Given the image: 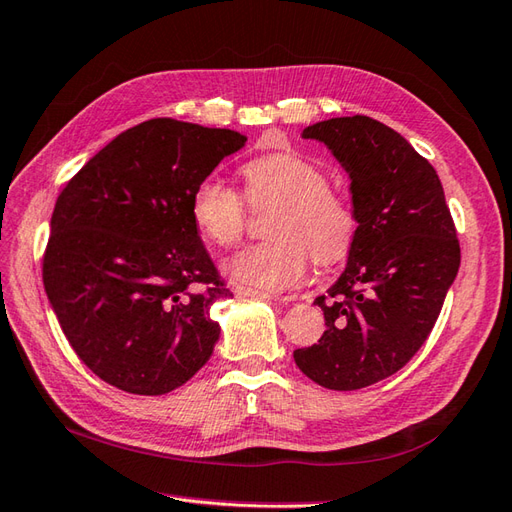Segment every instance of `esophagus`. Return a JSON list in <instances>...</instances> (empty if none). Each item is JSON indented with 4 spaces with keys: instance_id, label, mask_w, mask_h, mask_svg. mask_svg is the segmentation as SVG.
<instances>
[{
    "instance_id": "34e87169",
    "label": "esophagus",
    "mask_w": 512,
    "mask_h": 512,
    "mask_svg": "<svg viewBox=\"0 0 512 512\" xmlns=\"http://www.w3.org/2000/svg\"><path fill=\"white\" fill-rule=\"evenodd\" d=\"M235 294L237 296H255V299H270V301H292L294 296H275L264 290L257 288H248V285H235Z\"/></svg>"
}]
</instances>
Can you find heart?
Listing matches in <instances>:
<instances>
[{
    "instance_id": "b5f03b06",
    "label": "heart",
    "mask_w": 512,
    "mask_h": 512,
    "mask_svg": "<svg viewBox=\"0 0 512 512\" xmlns=\"http://www.w3.org/2000/svg\"><path fill=\"white\" fill-rule=\"evenodd\" d=\"M244 194L253 209L275 207L266 233L272 240L248 246L227 261V272L257 290H285L299 281L310 253L318 266L349 255L358 235V211L347 192L329 185L318 163L296 152H272L244 163ZM192 218L216 246H233L246 231L242 194L216 176L192 192Z\"/></svg>"
}]
</instances>
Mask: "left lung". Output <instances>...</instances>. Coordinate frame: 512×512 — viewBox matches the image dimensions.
Segmentation results:
<instances>
[{"label":"left lung","instance_id":"1","mask_svg":"<svg viewBox=\"0 0 512 512\" xmlns=\"http://www.w3.org/2000/svg\"><path fill=\"white\" fill-rule=\"evenodd\" d=\"M303 137L349 172L358 235L340 279L316 299L325 334L294 362L318 386L358 390L397 373L430 336L460 268L456 224L432 163L390 126L334 117Z\"/></svg>","mask_w":512,"mask_h":512}]
</instances>
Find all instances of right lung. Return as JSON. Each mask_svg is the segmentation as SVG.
I'll use <instances>...</instances> for the list:
<instances>
[{"mask_svg": "<svg viewBox=\"0 0 512 512\" xmlns=\"http://www.w3.org/2000/svg\"><path fill=\"white\" fill-rule=\"evenodd\" d=\"M244 141L154 117L117 135L58 194L43 285L71 349L102 382L165 395L211 358V310L231 290L198 235L192 192Z\"/></svg>", "mask_w": 512, "mask_h": 512, "instance_id": "right-lung-1", "label": "right lung"}]
</instances>
